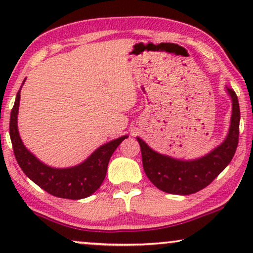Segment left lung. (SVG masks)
I'll list each match as a JSON object with an SVG mask.
<instances>
[{
    "label": "left lung",
    "mask_w": 253,
    "mask_h": 253,
    "mask_svg": "<svg viewBox=\"0 0 253 253\" xmlns=\"http://www.w3.org/2000/svg\"><path fill=\"white\" fill-rule=\"evenodd\" d=\"M226 91L233 102L229 131L226 139L204 157L195 160H179L158 153L137 137L145 174L161 191L182 196L198 192L230 164L238 145L241 113L236 93L229 86H226Z\"/></svg>",
    "instance_id": "1"
}]
</instances>
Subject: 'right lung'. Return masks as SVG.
I'll return each mask as SVG.
<instances>
[{
    "mask_svg": "<svg viewBox=\"0 0 253 253\" xmlns=\"http://www.w3.org/2000/svg\"><path fill=\"white\" fill-rule=\"evenodd\" d=\"M25 83L24 79L22 86ZM20 89L16 95L15 105L10 115V138L13 153L19 167L31 181L41 189L58 198L83 199L91 196L102 184L106 177L107 167L114 151L127 136H122L96 148L82 164L69 168H54L44 165L25 147L20 139L17 126L19 109Z\"/></svg>",
    "mask_w": 253,
    "mask_h": 253,
    "instance_id": "1",
    "label": "right lung"
}]
</instances>
